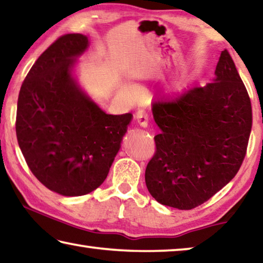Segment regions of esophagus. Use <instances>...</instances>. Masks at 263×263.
I'll return each mask as SVG.
<instances>
[{"mask_svg": "<svg viewBox=\"0 0 263 263\" xmlns=\"http://www.w3.org/2000/svg\"><path fill=\"white\" fill-rule=\"evenodd\" d=\"M135 118H136L137 123H139L141 127H147L148 126L149 115H148L147 111L143 110V109H141V110H139V111L136 112Z\"/></svg>", "mask_w": 263, "mask_h": 263, "instance_id": "1", "label": "esophagus"}]
</instances>
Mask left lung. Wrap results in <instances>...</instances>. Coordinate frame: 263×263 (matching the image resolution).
<instances>
[{
	"label": "left lung",
	"mask_w": 263,
	"mask_h": 263,
	"mask_svg": "<svg viewBox=\"0 0 263 263\" xmlns=\"http://www.w3.org/2000/svg\"><path fill=\"white\" fill-rule=\"evenodd\" d=\"M161 133L145 168V184L161 204L188 211L224 187L243 162L252 103L229 51L221 52L214 82L153 103Z\"/></svg>",
	"instance_id": "8db88e82"
}]
</instances>
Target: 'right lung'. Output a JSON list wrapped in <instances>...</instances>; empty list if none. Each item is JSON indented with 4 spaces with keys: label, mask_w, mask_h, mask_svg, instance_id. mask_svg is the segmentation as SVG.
Wrapping results in <instances>:
<instances>
[{
    "label": "right lung",
    "mask_w": 263,
    "mask_h": 263,
    "mask_svg": "<svg viewBox=\"0 0 263 263\" xmlns=\"http://www.w3.org/2000/svg\"><path fill=\"white\" fill-rule=\"evenodd\" d=\"M89 39L66 34L36 60L20 89L16 136L36 179L63 196H81L106 180L130 112L109 115L76 86L75 58Z\"/></svg>",
    "instance_id": "add662e5"
}]
</instances>
